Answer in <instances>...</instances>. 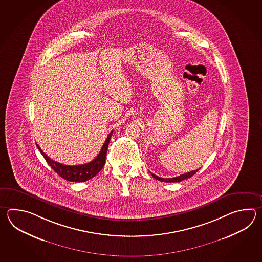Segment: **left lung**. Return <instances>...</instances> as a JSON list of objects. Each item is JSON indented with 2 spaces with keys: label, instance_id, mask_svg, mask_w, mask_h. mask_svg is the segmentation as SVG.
I'll return each instance as SVG.
<instances>
[{
  "label": "left lung",
  "instance_id": "8db88e82",
  "mask_svg": "<svg viewBox=\"0 0 262 262\" xmlns=\"http://www.w3.org/2000/svg\"><path fill=\"white\" fill-rule=\"evenodd\" d=\"M199 169H200V168H199ZM199 169L192 170V171H190V172L184 173V174H182V175H180V176H177V177H174V178H160V177L156 176V175L152 174V173H151V176H152L154 178L156 179V180L161 181V182H165V183H179V182H181V181H184L185 179L192 177L194 174H195V173L199 171Z\"/></svg>",
  "mask_w": 262,
  "mask_h": 262
}]
</instances>
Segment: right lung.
I'll return each instance as SVG.
<instances>
[{
  "label": "right lung",
  "instance_id": "right-lung-1",
  "mask_svg": "<svg viewBox=\"0 0 262 262\" xmlns=\"http://www.w3.org/2000/svg\"><path fill=\"white\" fill-rule=\"evenodd\" d=\"M112 132L113 131L108 134L106 141L99 151L98 156H96L93 161L89 162L87 164H83V165H76V166L62 165L61 163H58V162L50 159V157L43 152V150H41L38 144H36V146H37L38 150H40V152L42 154V156H44L47 163L59 176H61V178L69 181V182H75V183L86 182L90 179L95 177V175L99 172L103 167L105 166L106 150H107V147L110 143V139L112 138Z\"/></svg>",
  "mask_w": 262,
  "mask_h": 262
}]
</instances>
